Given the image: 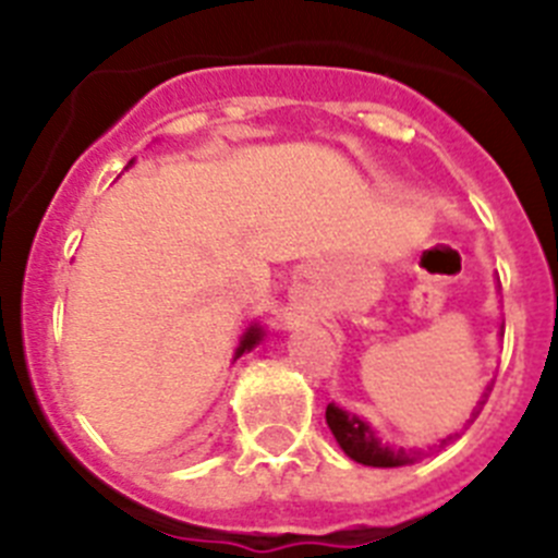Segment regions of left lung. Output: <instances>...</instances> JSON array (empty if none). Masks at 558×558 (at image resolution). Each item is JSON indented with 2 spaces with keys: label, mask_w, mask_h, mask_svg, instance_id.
<instances>
[{
  "label": "left lung",
  "mask_w": 558,
  "mask_h": 558,
  "mask_svg": "<svg viewBox=\"0 0 558 558\" xmlns=\"http://www.w3.org/2000/svg\"><path fill=\"white\" fill-rule=\"evenodd\" d=\"M327 425L340 450L347 452L352 461L366 463V466H405L418 458L416 450H402V447L397 450V447L383 445L363 418L340 411L332 402L327 405Z\"/></svg>",
  "instance_id": "8db88e82"
}]
</instances>
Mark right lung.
<instances>
[{"mask_svg":"<svg viewBox=\"0 0 558 558\" xmlns=\"http://www.w3.org/2000/svg\"><path fill=\"white\" fill-rule=\"evenodd\" d=\"M263 335H265L263 327H256V324H254V327L245 329V335H243V338H240V347H236V352H234V360L240 357V354H243V352H251V349H254L256 343L263 340Z\"/></svg>","mask_w":558,"mask_h":558,"instance_id":"right-lung-1","label":"right lung"}]
</instances>
